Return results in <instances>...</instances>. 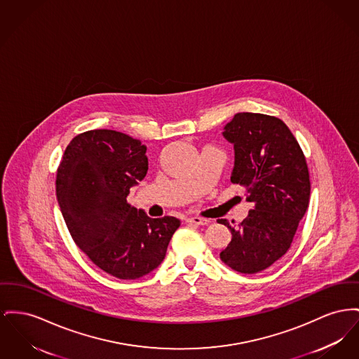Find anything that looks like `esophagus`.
<instances>
[{"mask_svg": "<svg viewBox=\"0 0 359 359\" xmlns=\"http://www.w3.org/2000/svg\"><path fill=\"white\" fill-rule=\"evenodd\" d=\"M187 222L191 224V225H208L210 221L209 219H206V218H201V217H190V218H187Z\"/></svg>", "mask_w": 359, "mask_h": 359, "instance_id": "obj_1", "label": "esophagus"}]
</instances>
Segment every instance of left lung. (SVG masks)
<instances>
[{
    "mask_svg": "<svg viewBox=\"0 0 359 359\" xmlns=\"http://www.w3.org/2000/svg\"><path fill=\"white\" fill-rule=\"evenodd\" d=\"M222 135L234 150L231 182L247 189L253 210L237 226L219 219L232 233L219 257L237 273L256 274L292 245L309 205L308 165L289 127L275 116L238 112Z\"/></svg>",
    "mask_w": 359,
    "mask_h": 359,
    "instance_id": "left-lung-1",
    "label": "left lung"
}]
</instances>
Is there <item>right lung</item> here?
Listing matches in <instances>:
<instances>
[{"label":"right lung","mask_w":359,"mask_h":359,"mask_svg":"<svg viewBox=\"0 0 359 359\" xmlns=\"http://www.w3.org/2000/svg\"><path fill=\"white\" fill-rule=\"evenodd\" d=\"M148 172L147 147L115 130L74 137L57 172V199L79 248L103 271L137 279L157 269L180 219L127 203Z\"/></svg>","instance_id":"add662e5"}]
</instances>
